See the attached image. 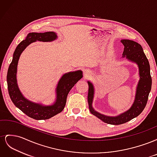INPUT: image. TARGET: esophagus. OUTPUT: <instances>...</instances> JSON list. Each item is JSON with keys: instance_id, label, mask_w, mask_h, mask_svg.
I'll list each match as a JSON object with an SVG mask.
<instances>
[{"instance_id": "esophagus-1", "label": "esophagus", "mask_w": 157, "mask_h": 157, "mask_svg": "<svg viewBox=\"0 0 157 157\" xmlns=\"http://www.w3.org/2000/svg\"><path fill=\"white\" fill-rule=\"evenodd\" d=\"M91 75V72H90V71L88 69H85L84 71V76L85 77H88L89 76Z\"/></svg>"}]
</instances>
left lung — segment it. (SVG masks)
<instances>
[{
	"mask_svg": "<svg viewBox=\"0 0 157 157\" xmlns=\"http://www.w3.org/2000/svg\"><path fill=\"white\" fill-rule=\"evenodd\" d=\"M121 42L124 47L122 58H126L128 61L135 63L139 69L140 80L136 87L134 101L130 108L115 117L105 115L96 111L92 106L94 86L91 82L88 81V102L90 113L103 122L113 125L124 124L140 115L146 106L152 84L149 63L141 46L135 41L128 39H122Z\"/></svg>",
	"mask_w": 157,
	"mask_h": 157,
	"instance_id": "1",
	"label": "left lung"
}]
</instances>
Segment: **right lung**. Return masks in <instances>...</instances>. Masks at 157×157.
<instances>
[{
	"label": "right lung",
	"mask_w": 157,
	"mask_h": 157,
	"mask_svg": "<svg viewBox=\"0 0 157 157\" xmlns=\"http://www.w3.org/2000/svg\"><path fill=\"white\" fill-rule=\"evenodd\" d=\"M56 33H29L25 39L17 45L13 52L12 62L7 73L8 93L11 100L16 107L25 115L36 120H46L56 115L63 110L67 95L75 84L82 78L80 70L66 73L62 75L56 88V99L50 105L33 102L24 97L18 87L17 81V69L18 61L22 52L30 44L36 41L52 42L58 39Z\"/></svg>",
	"instance_id": "obj_1"
}]
</instances>
